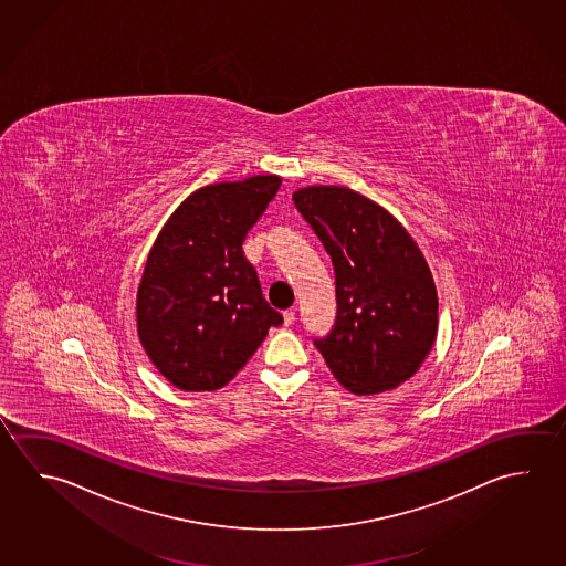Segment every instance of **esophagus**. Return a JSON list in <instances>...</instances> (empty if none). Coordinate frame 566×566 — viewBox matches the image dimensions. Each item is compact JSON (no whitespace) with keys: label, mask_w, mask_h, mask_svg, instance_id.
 <instances>
[{"label":"esophagus","mask_w":566,"mask_h":566,"mask_svg":"<svg viewBox=\"0 0 566 566\" xmlns=\"http://www.w3.org/2000/svg\"><path fill=\"white\" fill-rule=\"evenodd\" d=\"M282 317H284V326H292L294 319H296V312H294V310H286V312L282 314Z\"/></svg>","instance_id":"esophagus-1"}]
</instances>
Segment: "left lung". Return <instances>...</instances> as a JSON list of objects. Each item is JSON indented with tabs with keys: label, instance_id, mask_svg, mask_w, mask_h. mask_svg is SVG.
I'll list each match as a JSON object with an SVG mask.
<instances>
[{
	"label": "left lung",
	"instance_id": "left-lung-1",
	"mask_svg": "<svg viewBox=\"0 0 566 566\" xmlns=\"http://www.w3.org/2000/svg\"><path fill=\"white\" fill-rule=\"evenodd\" d=\"M336 274V324L314 346L356 396L401 386L437 337L431 270L403 224L356 190L314 185L292 195Z\"/></svg>",
	"mask_w": 566,
	"mask_h": 566
}]
</instances>
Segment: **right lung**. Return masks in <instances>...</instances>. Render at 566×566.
Listing matches in <instances>:
<instances>
[{
  "label": "right lung",
  "instance_id": "add662e5",
  "mask_svg": "<svg viewBox=\"0 0 566 566\" xmlns=\"http://www.w3.org/2000/svg\"><path fill=\"white\" fill-rule=\"evenodd\" d=\"M279 175L214 182L182 200L160 229L137 292L140 346L182 391H214L247 366L284 319L262 297L242 242Z\"/></svg>",
  "mask_w": 566,
  "mask_h": 566
}]
</instances>
